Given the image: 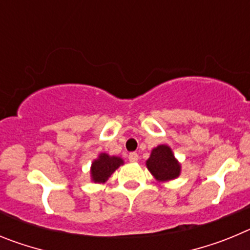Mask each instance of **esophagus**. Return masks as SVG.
I'll return each mask as SVG.
<instances>
[{
  "instance_id": "34e87169",
  "label": "esophagus",
  "mask_w": 250,
  "mask_h": 250,
  "mask_svg": "<svg viewBox=\"0 0 250 250\" xmlns=\"http://www.w3.org/2000/svg\"><path fill=\"white\" fill-rule=\"evenodd\" d=\"M129 160L131 161V163H135V161H138L139 160L138 152H130V154H129Z\"/></svg>"
}]
</instances>
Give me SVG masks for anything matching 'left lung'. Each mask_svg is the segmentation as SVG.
<instances>
[{
  "label": "left lung",
  "instance_id": "1",
  "mask_svg": "<svg viewBox=\"0 0 250 250\" xmlns=\"http://www.w3.org/2000/svg\"><path fill=\"white\" fill-rule=\"evenodd\" d=\"M146 167L159 182L171 180L180 174V165L174 158L171 149L167 145H159L152 150L146 161Z\"/></svg>",
  "mask_w": 250,
  "mask_h": 250
}]
</instances>
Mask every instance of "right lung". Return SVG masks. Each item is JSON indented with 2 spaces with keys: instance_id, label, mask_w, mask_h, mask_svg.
<instances>
[{
  "instance_id": "1",
  "label": "right lung",
  "mask_w": 250,
  "mask_h": 250,
  "mask_svg": "<svg viewBox=\"0 0 250 250\" xmlns=\"http://www.w3.org/2000/svg\"><path fill=\"white\" fill-rule=\"evenodd\" d=\"M121 164H123V160L120 158L109 156L107 154H100L99 159L92 163V180L95 183H105Z\"/></svg>"
}]
</instances>
